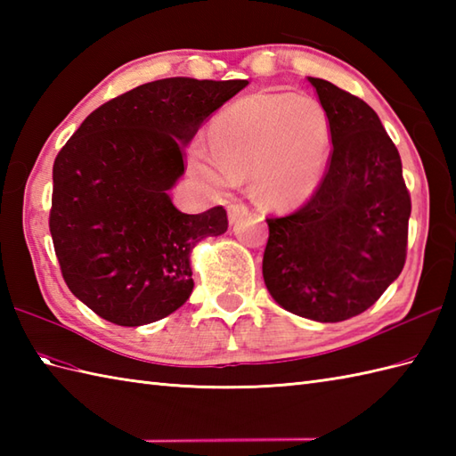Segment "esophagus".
<instances>
[{
    "mask_svg": "<svg viewBox=\"0 0 456 456\" xmlns=\"http://www.w3.org/2000/svg\"><path fill=\"white\" fill-rule=\"evenodd\" d=\"M227 213H229V223H237L240 217L247 216V213H248V206H247V203H243V201L231 203Z\"/></svg>",
    "mask_w": 456,
    "mask_h": 456,
    "instance_id": "esophagus-1",
    "label": "esophagus"
}]
</instances>
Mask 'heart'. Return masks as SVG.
<instances>
[{"label":"heart","instance_id":"heart-1","mask_svg":"<svg viewBox=\"0 0 456 456\" xmlns=\"http://www.w3.org/2000/svg\"><path fill=\"white\" fill-rule=\"evenodd\" d=\"M213 157L201 147L190 168L211 188L225 190L255 176V193L266 208L305 201L331 152V125L325 110L296 94H255L223 111L211 127Z\"/></svg>","mask_w":456,"mask_h":456}]
</instances>
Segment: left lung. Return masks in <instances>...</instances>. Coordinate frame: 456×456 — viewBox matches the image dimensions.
Returning <instances> with one entry per match:
<instances>
[{"instance_id": "8db88e82", "label": "left lung", "mask_w": 456, "mask_h": 456, "mask_svg": "<svg viewBox=\"0 0 456 456\" xmlns=\"http://www.w3.org/2000/svg\"><path fill=\"white\" fill-rule=\"evenodd\" d=\"M307 80L333 149L312 198L266 219L263 276L286 312L337 323L366 312L400 276L411 200L400 152L370 105L327 80Z\"/></svg>"}]
</instances>
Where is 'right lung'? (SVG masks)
Returning a JSON list of instances; mask_svg holds the SVG:
<instances>
[{"instance_id":"1","label":"right lung","mask_w":456,"mask_h":456,"mask_svg":"<svg viewBox=\"0 0 456 456\" xmlns=\"http://www.w3.org/2000/svg\"><path fill=\"white\" fill-rule=\"evenodd\" d=\"M247 84H142L92 111L56 154L48 227L66 286L94 314L139 327L186 304L191 248L225 233L227 211L188 216L168 190L201 123Z\"/></svg>"}]
</instances>
